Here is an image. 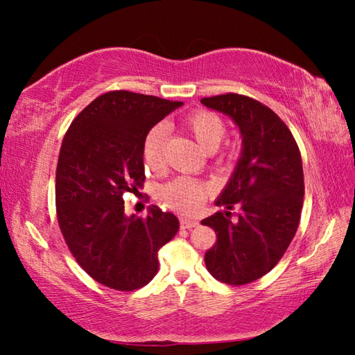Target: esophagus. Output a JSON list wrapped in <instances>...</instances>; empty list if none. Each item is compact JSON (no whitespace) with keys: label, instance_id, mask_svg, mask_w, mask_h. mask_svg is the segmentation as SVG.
<instances>
[{"label":"esophagus","instance_id":"34e87169","mask_svg":"<svg viewBox=\"0 0 355 355\" xmlns=\"http://www.w3.org/2000/svg\"><path fill=\"white\" fill-rule=\"evenodd\" d=\"M195 225H198V221L192 220V218H182L180 220V227L182 229H192Z\"/></svg>","mask_w":355,"mask_h":355}]
</instances>
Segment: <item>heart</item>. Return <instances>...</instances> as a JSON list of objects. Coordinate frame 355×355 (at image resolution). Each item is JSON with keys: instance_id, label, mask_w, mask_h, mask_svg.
Returning <instances> with one entry per match:
<instances>
[{"instance_id": "1", "label": "heart", "mask_w": 355, "mask_h": 355, "mask_svg": "<svg viewBox=\"0 0 355 355\" xmlns=\"http://www.w3.org/2000/svg\"><path fill=\"white\" fill-rule=\"evenodd\" d=\"M184 126L191 131L200 146L212 153L225 134L224 120L209 110H197L184 119ZM166 141V126L157 123L146 131L141 141L143 162L150 171H158L163 166ZM210 193V186L200 180L189 177H178L163 184L157 192V197L163 205L182 215H191L200 207Z\"/></svg>"}]
</instances>
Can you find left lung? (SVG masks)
<instances>
[{
    "instance_id": "left-lung-1",
    "label": "left lung",
    "mask_w": 355,
    "mask_h": 355,
    "mask_svg": "<svg viewBox=\"0 0 355 355\" xmlns=\"http://www.w3.org/2000/svg\"><path fill=\"white\" fill-rule=\"evenodd\" d=\"M201 103L230 116L243 134V154L216 201L227 210L201 221L216 232L205 262L220 282L245 285L267 275L296 235L305 193L302 157L281 117L252 97L227 93Z\"/></svg>"
}]
</instances>
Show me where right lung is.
Wrapping results in <instances>:
<instances>
[{
	"label": "right lung",
	"mask_w": 355,
	"mask_h": 355,
	"mask_svg": "<svg viewBox=\"0 0 355 355\" xmlns=\"http://www.w3.org/2000/svg\"><path fill=\"white\" fill-rule=\"evenodd\" d=\"M183 102L108 92L82 110L67 130L56 168V216L79 266L108 288L134 291L153 281L158 250L175 236V215L150 206L126 216L123 193L145 182L146 131Z\"/></svg>",
	"instance_id": "1"
}]
</instances>
